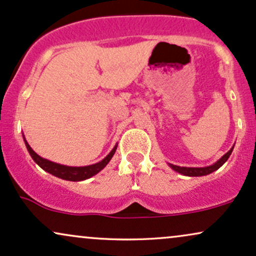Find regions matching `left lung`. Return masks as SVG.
<instances>
[{
    "label": "left lung",
    "mask_w": 256,
    "mask_h": 256,
    "mask_svg": "<svg viewBox=\"0 0 256 256\" xmlns=\"http://www.w3.org/2000/svg\"><path fill=\"white\" fill-rule=\"evenodd\" d=\"M232 150H234V146H232L226 154L222 155L216 162H214L213 165L206 166V167H180L177 165H173V164H168V166L171 167L173 171L180 173V174L183 176H188V177H201V176H207L210 174V173H212L214 171H216L218 168H220V167L228 161V158H230Z\"/></svg>",
    "instance_id": "left-lung-1"
}]
</instances>
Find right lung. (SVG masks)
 <instances>
[{"label": "right lung", "mask_w": 256, "mask_h": 256, "mask_svg": "<svg viewBox=\"0 0 256 256\" xmlns=\"http://www.w3.org/2000/svg\"><path fill=\"white\" fill-rule=\"evenodd\" d=\"M24 142L28 152H30L31 158H34V162H36L40 168L44 170L46 172L50 173L52 176H55V177L64 179V180H70V182L85 180V179L91 178L92 176L98 174L101 170H104V167L107 166V164L110 162V158H113L114 152L116 150V146H118V144L114 146V148L112 149L110 154H108L104 160L100 161V162H96L94 164V165H89V166L73 167V166L60 165V164L52 162L50 160H46V158L40 156V155H38L37 152L31 148L30 144L28 143V140H25V137H24Z\"/></svg>", "instance_id": "add662e5"}]
</instances>
